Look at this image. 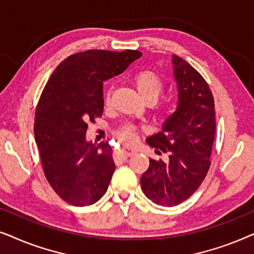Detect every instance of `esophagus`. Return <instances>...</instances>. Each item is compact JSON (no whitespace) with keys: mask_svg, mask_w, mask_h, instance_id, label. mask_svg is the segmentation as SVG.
<instances>
[{"mask_svg":"<svg viewBox=\"0 0 254 254\" xmlns=\"http://www.w3.org/2000/svg\"><path fill=\"white\" fill-rule=\"evenodd\" d=\"M120 152H121V154H123V155H125V156H133V155L136 154V150H135V149H133V148H128V147H126V148L121 149Z\"/></svg>","mask_w":254,"mask_h":254,"instance_id":"34e87169","label":"esophagus"}]
</instances>
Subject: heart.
<instances>
[{
    "instance_id": "obj_1",
    "label": "heart",
    "mask_w": 254,
    "mask_h": 254,
    "mask_svg": "<svg viewBox=\"0 0 254 254\" xmlns=\"http://www.w3.org/2000/svg\"><path fill=\"white\" fill-rule=\"evenodd\" d=\"M133 83L136 88L137 92L145 102L152 100L156 102L164 89V82L163 78L155 71L144 69V70L137 71L133 76ZM111 99V90H107L105 93V102L109 104ZM118 137L123 142L129 143L134 140V127L131 125H124L118 130Z\"/></svg>"
}]
</instances>
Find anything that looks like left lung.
Masks as SVG:
<instances>
[{"label":"left lung","mask_w":254,"mask_h":254,"mask_svg":"<svg viewBox=\"0 0 254 254\" xmlns=\"http://www.w3.org/2000/svg\"><path fill=\"white\" fill-rule=\"evenodd\" d=\"M173 75L178 106L162 130L147 138L156 152H166L168 161L150 158L141 177L145 196L159 206L173 207L199 189L210 168L215 138L214 97L209 85L189 62L173 55Z\"/></svg>","instance_id":"8db88e82"}]
</instances>
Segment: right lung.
I'll return each instance as SVG.
<instances>
[{
    "label": "right lung",
    "mask_w": 254,
    "mask_h": 254,
    "mask_svg": "<svg viewBox=\"0 0 254 254\" xmlns=\"http://www.w3.org/2000/svg\"><path fill=\"white\" fill-rule=\"evenodd\" d=\"M138 51L89 50L55 68L34 117V137L47 182L72 206H90L104 194L116 170L109 142L85 138L88 123L102 117L103 82L141 58Z\"/></svg>",
    "instance_id": "right-lung-1"
}]
</instances>
